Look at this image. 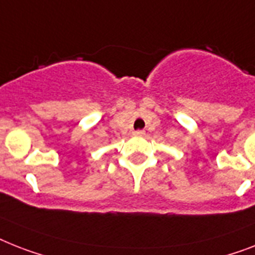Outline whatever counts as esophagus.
I'll return each instance as SVG.
<instances>
[{
  "instance_id": "obj_1",
  "label": "esophagus",
  "mask_w": 255,
  "mask_h": 255,
  "mask_svg": "<svg viewBox=\"0 0 255 255\" xmlns=\"http://www.w3.org/2000/svg\"><path fill=\"white\" fill-rule=\"evenodd\" d=\"M133 133L136 134V136H144V134H145V131H142V129H137V131H134Z\"/></svg>"
}]
</instances>
